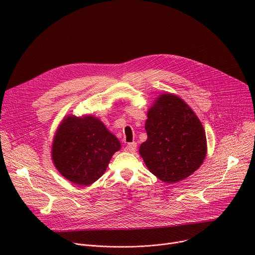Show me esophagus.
Wrapping results in <instances>:
<instances>
[{"mask_svg": "<svg viewBox=\"0 0 255 255\" xmlns=\"http://www.w3.org/2000/svg\"><path fill=\"white\" fill-rule=\"evenodd\" d=\"M136 142H129L126 146H125V151L127 152H130V153H134L136 151Z\"/></svg>", "mask_w": 255, "mask_h": 255, "instance_id": "obj_1", "label": "esophagus"}]
</instances>
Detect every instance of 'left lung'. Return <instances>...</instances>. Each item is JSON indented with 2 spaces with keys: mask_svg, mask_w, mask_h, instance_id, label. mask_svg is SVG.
<instances>
[{
  "mask_svg": "<svg viewBox=\"0 0 255 255\" xmlns=\"http://www.w3.org/2000/svg\"><path fill=\"white\" fill-rule=\"evenodd\" d=\"M148 139L139 154L149 170L164 183L180 182L203 164L207 155L205 129L180 97L162 94L148 111Z\"/></svg>",
  "mask_w": 255,
  "mask_h": 255,
  "instance_id": "left-lung-1",
  "label": "left lung"
}]
</instances>
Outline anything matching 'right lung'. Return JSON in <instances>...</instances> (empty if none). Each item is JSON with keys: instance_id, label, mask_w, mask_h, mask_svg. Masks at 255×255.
Masks as SVG:
<instances>
[{"instance_id": "1", "label": "right lung", "mask_w": 255, "mask_h": 255, "mask_svg": "<svg viewBox=\"0 0 255 255\" xmlns=\"http://www.w3.org/2000/svg\"><path fill=\"white\" fill-rule=\"evenodd\" d=\"M120 149L119 139L98 118L71 115L56 132L51 158L64 178L77 186H89L103 175Z\"/></svg>"}]
</instances>
